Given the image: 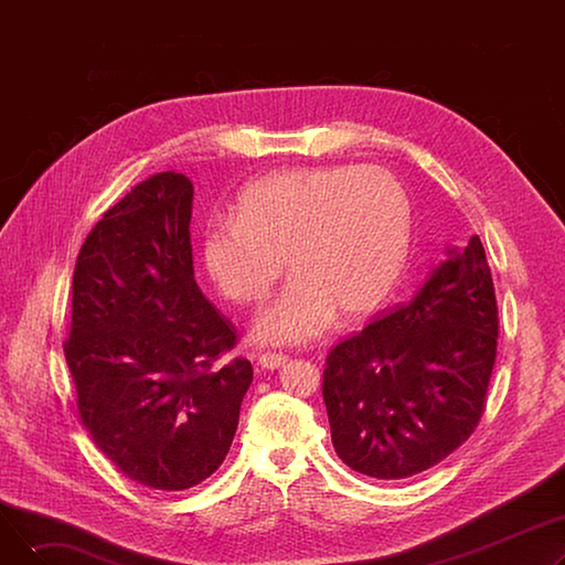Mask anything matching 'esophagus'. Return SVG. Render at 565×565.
<instances>
[{"label":"esophagus","instance_id":"esophagus-1","mask_svg":"<svg viewBox=\"0 0 565 565\" xmlns=\"http://www.w3.org/2000/svg\"><path fill=\"white\" fill-rule=\"evenodd\" d=\"M286 362H288V354H284V352H263L260 358H258L260 369H267V371L279 369V366H284Z\"/></svg>","mask_w":565,"mask_h":565}]
</instances>
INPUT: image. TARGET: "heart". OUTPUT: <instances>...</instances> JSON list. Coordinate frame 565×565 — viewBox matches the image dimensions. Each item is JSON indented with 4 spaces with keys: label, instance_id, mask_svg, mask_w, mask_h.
Instances as JSON below:
<instances>
[{
    "label": "heart",
    "instance_id": "b5f03b06",
    "mask_svg": "<svg viewBox=\"0 0 565 565\" xmlns=\"http://www.w3.org/2000/svg\"><path fill=\"white\" fill-rule=\"evenodd\" d=\"M412 207L382 167L330 164L263 175L237 196L235 215L203 228L207 277L235 305H258L292 281L256 322L260 343H309L343 320L373 313L394 290L409 249Z\"/></svg>",
    "mask_w": 565,
    "mask_h": 565
}]
</instances>
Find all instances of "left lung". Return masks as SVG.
<instances>
[{"mask_svg": "<svg viewBox=\"0 0 565 565\" xmlns=\"http://www.w3.org/2000/svg\"><path fill=\"white\" fill-rule=\"evenodd\" d=\"M497 339L494 281L471 235L409 302L330 350L322 398L339 458L396 481L451 456L486 412Z\"/></svg>", "mask_w": 565, "mask_h": 565, "instance_id": "8db88e82", "label": "left lung"}]
</instances>
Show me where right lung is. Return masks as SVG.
Segmentation results:
<instances>
[{
    "mask_svg": "<svg viewBox=\"0 0 565 565\" xmlns=\"http://www.w3.org/2000/svg\"><path fill=\"white\" fill-rule=\"evenodd\" d=\"M192 183L162 171L86 235L64 343L82 426L135 483L188 490L224 462L252 362L194 281Z\"/></svg>",
    "mask_w": 565,
    "mask_h": 565,
    "instance_id": "right-lung-1",
    "label": "right lung"
}]
</instances>
